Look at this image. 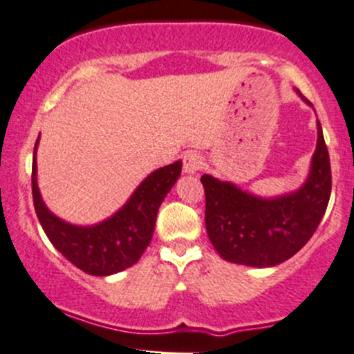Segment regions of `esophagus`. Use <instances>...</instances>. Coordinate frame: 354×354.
Returning <instances> with one entry per match:
<instances>
[{
    "mask_svg": "<svg viewBox=\"0 0 354 354\" xmlns=\"http://www.w3.org/2000/svg\"><path fill=\"white\" fill-rule=\"evenodd\" d=\"M203 167V159L202 156L196 154V152H187L183 156V171L188 174L196 173Z\"/></svg>",
    "mask_w": 354,
    "mask_h": 354,
    "instance_id": "obj_1",
    "label": "esophagus"
}]
</instances>
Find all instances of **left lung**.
<instances>
[{"label":"left lung","mask_w":354,"mask_h":354,"mask_svg":"<svg viewBox=\"0 0 354 354\" xmlns=\"http://www.w3.org/2000/svg\"><path fill=\"white\" fill-rule=\"evenodd\" d=\"M308 180L299 192L265 200L241 192L227 181L203 174L208 239L225 261L248 266H274L308 243L329 203L333 176L322 127Z\"/></svg>","instance_id":"8db88e82"}]
</instances>
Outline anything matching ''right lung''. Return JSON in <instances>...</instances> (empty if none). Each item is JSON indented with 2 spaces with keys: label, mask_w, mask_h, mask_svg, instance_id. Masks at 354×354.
Returning a JSON list of instances; mask_svg holds the SVG:
<instances>
[{
  "label": "right lung",
  "mask_w": 354,
  "mask_h": 354,
  "mask_svg": "<svg viewBox=\"0 0 354 354\" xmlns=\"http://www.w3.org/2000/svg\"><path fill=\"white\" fill-rule=\"evenodd\" d=\"M33 147L32 195L33 207L44 232L54 248L84 273L109 277L136 265L151 243L156 215L174 181L181 173V162L161 167L149 174L130 200L113 217L93 227H77L52 215L37 188V162Z\"/></svg>",
  "instance_id": "add662e5"
}]
</instances>
